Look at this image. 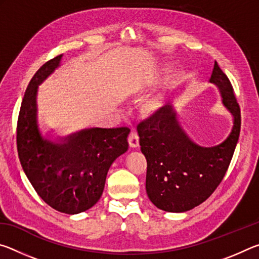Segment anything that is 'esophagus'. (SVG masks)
I'll return each mask as SVG.
<instances>
[{
	"label": "esophagus",
	"mask_w": 259,
	"mask_h": 259,
	"mask_svg": "<svg viewBox=\"0 0 259 259\" xmlns=\"http://www.w3.org/2000/svg\"><path fill=\"white\" fill-rule=\"evenodd\" d=\"M128 143H129V146L131 148H137L139 146V138H138V135L134 133V131H131L129 137H128Z\"/></svg>",
	"instance_id": "34e87169"
}]
</instances>
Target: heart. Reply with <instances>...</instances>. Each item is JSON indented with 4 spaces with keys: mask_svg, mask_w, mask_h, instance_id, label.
<instances>
[{
    "mask_svg": "<svg viewBox=\"0 0 259 259\" xmlns=\"http://www.w3.org/2000/svg\"><path fill=\"white\" fill-rule=\"evenodd\" d=\"M153 107H154V104H153V103H150V104L147 105V108H148V109H152Z\"/></svg>",
    "mask_w": 259,
    "mask_h": 259,
    "instance_id": "heart-1",
    "label": "heart"
}]
</instances>
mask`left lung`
Instances as JSON below:
<instances>
[{
  "label": "left lung",
  "instance_id": "obj_1",
  "mask_svg": "<svg viewBox=\"0 0 259 259\" xmlns=\"http://www.w3.org/2000/svg\"><path fill=\"white\" fill-rule=\"evenodd\" d=\"M209 82L219 89L233 126L222 143L201 146L182 129L172 105H166L137 126L140 151L147 160L146 193L156 208L185 212L204 202L224 178L238 143L240 107L229 78L214 63Z\"/></svg>",
  "mask_w": 259,
  "mask_h": 259
}]
</instances>
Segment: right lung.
I'll use <instances>...</instances> for the list:
<instances>
[{
	"instance_id": "1",
	"label": "right lung",
	"mask_w": 259,
	"mask_h": 259,
	"mask_svg": "<svg viewBox=\"0 0 259 259\" xmlns=\"http://www.w3.org/2000/svg\"><path fill=\"white\" fill-rule=\"evenodd\" d=\"M60 55L35 73L26 89L17 126L21 166L40 198L57 211L75 214L98 202L108 169L128 151V128H87L57 136L38 124V87L60 67Z\"/></svg>"
}]
</instances>
